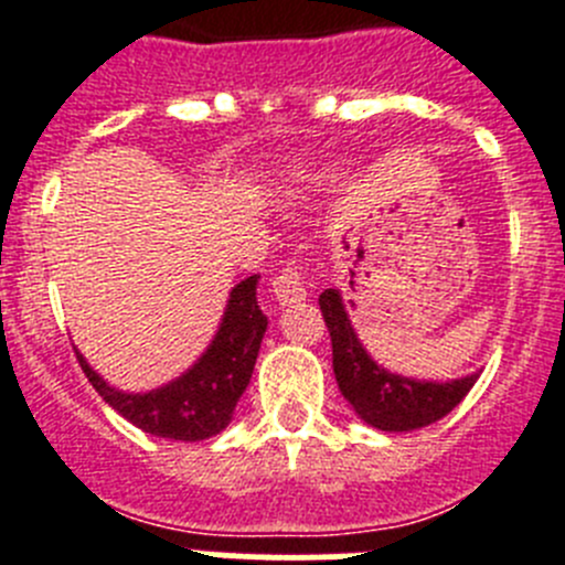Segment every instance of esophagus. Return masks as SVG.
<instances>
[{"mask_svg": "<svg viewBox=\"0 0 565 565\" xmlns=\"http://www.w3.org/2000/svg\"><path fill=\"white\" fill-rule=\"evenodd\" d=\"M271 288H274V297H277L282 306H291V302L306 299V294H308L306 271H302V266H299L297 259H294V263H288L282 271L274 274Z\"/></svg>", "mask_w": 565, "mask_h": 565, "instance_id": "obj_1", "label": "esophagus"}]
</instances>
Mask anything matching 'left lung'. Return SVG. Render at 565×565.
Here are the masks:
<instances>
[{"label":"left lung","instance_id":"1","mask_svg":"<svg viewBox=\"0 0 565 565\" xmlns=\"http://www.w3.org/2000/svg\"><path fill=\"white\" fill-rule=\"evenodd\" d=\"M319 311L326 319L333 348V373L342 396L353 404L359 418L384 433H407L438 422L472 391L478 373L456 382H416L379 367L351 328L339 291L319 294Z\"/></svg>","mask_w":565,"mask_h":565}]
</instances>
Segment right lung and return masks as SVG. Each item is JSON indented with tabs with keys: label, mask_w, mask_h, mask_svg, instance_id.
<instances>
[{
	"label": "right lung",
	"mask_w": 565,
	"mask_h": 565,
	"mask_svg": "<svg viewBox=\"0 0 565 565\" xmlns=\"http://www.w3.org/2000/svg\"><path fill=\"white\" fill-rule=\"evenodd\" d=\"M268 319L257 306V274L237 282L228 297L221 331L192 371L149 393H121L76 353L98 396L143 433L174 441H203L226 430L239 396L254 373Z\"/></svg>",
	"instance_id": "obj_1"
}]
</instances>
